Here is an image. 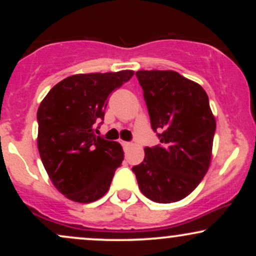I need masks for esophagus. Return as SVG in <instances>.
Here are the masks:
<instances>
[{
  "label": "esophagus",
  "instance_id": "34e87169",
  "mask_svg": "<svg viewBox=\"0 0 256 256\" xmlns=\"http://www.w3.org/2000/svg\"><path fill=\"white\" fill-rule=\"evenodd\" d=\"M122 146H124V149H125V150H128V149L130 148V146H131L132 144H131L130 142H125V140H122Z\"/></svg>",
  "mask_w": 256,
  "mask_h": 256
}]
</instances>
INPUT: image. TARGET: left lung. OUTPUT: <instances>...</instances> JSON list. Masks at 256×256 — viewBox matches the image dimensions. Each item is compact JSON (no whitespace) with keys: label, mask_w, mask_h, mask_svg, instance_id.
Masks as SVG:
<instances>
[{"label":"left lung","mask_w":256,"mask_h":256,"mask_svg":"<svg viewBox=\"0 0 256 256\" xmlns=\"http://www.w3.org/2000/svg\"><path fill=\"white\" fill-rule=\"evenodd\" d=\"M152 130L160 146L144 148L132 167L146 198L172 204L192 194L210 168L216 118L201 85L174 71H138Z\"/></svg>","instance_id":"8db88e82"}]
</instances>
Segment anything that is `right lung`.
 Masks as SVG:
<instances>
[{"label":"right lung","mask_w":256,"mask_h":256,"mask_svg":"<svg viewBox=\"0 0 256 256\" xmlns=\"http://www.w3.org/2000/svg\"><path fill=\"white\" fill-rule=\"evenodd\" d=\"M131 70L86 73L64 78L52 88L37 112V146L52 183L79 204L101 198L124 160L122 146L96 136L112 91L128 82ZM98 131V128H96Z\"/></svg>","instance_id":"obj_1"}]
</instances>
